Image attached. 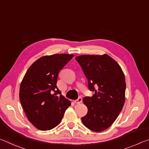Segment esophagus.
<instances>
[{"label": "esophagus", "instance_id": "1", "mask_svg": "<svg viewBox=\"0 0 149 149\" xmlns=\"http://www.w3.org/2000/svg\"><path fill=\"white\" fill-rule=\"evenodd\" d=\"M82 98L81 97H79L77 100H75V103H76V104H79V103H81L82 102Z\"/></svg>", "mask_w": 149, "mask_h": 149}]
</instances>
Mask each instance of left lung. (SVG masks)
<instances>
[{
    "label": "left lung",
    "mask_w": 149,
    "mask_h": 149,
    "mask_svg": "<svg viewBox=\"0 0 149 149\" xmlns=\"http://www.w3.org/2000/svg\"><path fill=\"white\" fill-rule=\"evenodd\" d=\"M75 60L87 77L89 90L94 92L83 99L88 111L81 121L88 129L102 132L114 122L124 104V74L108 54L81 55Z\"/></svg>",
    "instance_id": "left-lung-1"
}]
</instances>
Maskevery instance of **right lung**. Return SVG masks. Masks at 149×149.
I'll list each match as a JSON object with an SVG mask.
<instances>
[{"instance_id":"obj_1","label":"right lung","mask_w":149,"mask_h":149,"mask_svg":"<svg viewBox=\"0 0 149 149\" xmlns=\"http://www.w3.org/2000/svg\"><path fill=\"white\" fill-rule=\"evenodd\" d=\"M74 54L44 56L33 63L19 88V100L27 119L39 130L53 129L59 124L71 102L56 86L60 70Z\"/></svg>"}]
</instances>
